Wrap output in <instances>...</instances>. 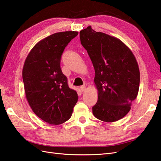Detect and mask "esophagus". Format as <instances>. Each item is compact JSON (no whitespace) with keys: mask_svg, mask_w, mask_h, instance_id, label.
<instances>
[{"mask_svg":"<svg viewBox=\"0 0 161 161\" xmlns=\"http://www.w3.org/2000/svg\"><path fill=\"white\" fill-rule=\"evenodd\" d=\"M80 90H81L82 92H83V91H85L86 90V86H85V85H82V86H80Z\"/></svg>","mask_w":161,"mask_h":161,"instance_id":"esophagus-1","label":"esophagus"}]
</instances>
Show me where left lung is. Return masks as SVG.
I'll return each mask as SVG.
<instances>
[{
  "label": "left lung",
  "mask_w": 161,
  "mask_h": 161,
  "mask_svg": "<svg viewBox=\"0 0 161 161\" xmlns=\"http://www.w3.org/2000/svg\"><path fill=\"white\" fill-rule=\"evenodd\" d=\"M82 46L95 69L98 100L92 107L96 118L114 122L131 109L140 86V70L134 53L118 38L88 26L80 31Z\"/></svg>",
  "instance_id": "obj_1"
}]
</instances>
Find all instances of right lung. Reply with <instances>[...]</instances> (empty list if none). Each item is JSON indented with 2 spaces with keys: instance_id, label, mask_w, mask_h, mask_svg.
<instances>
[{
  "instance_id": "add662e5",
  "label": "right lung",
  "mask_w": 161,
  "mask_h": 161,
  "mask_svg": "<svg viewBox=\"0 0 161 161\" xmlns=\"http://www.w3.org/2000/svg\"><path fill=\"white\" fill-rule=\"evenodd\" d=\"M79 32L53 33L34 46L24 63L22 76L26 99L37 117L47 124L69 120L78 101L60 69L62 53Z\"/></svg>"
}]
</instances>
